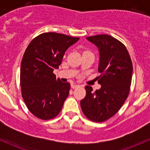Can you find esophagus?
<instances>
[{
	"instance_id": "1",
	"label": "esophagus",
	"mask_w": 150,
	"mask_h": 150,
	"mask_svg": "<svg viewBox=\"0 0 150 150\" xmlns=\"http://www.w3.org/2000/svg\"><path fill=\"white\" fill-rule=\"evenodd\" d=\"M78 86H79V85H78V84H72V85H71V87H72V88H75L78 87Z\"/></svg>"
}]
</instances>
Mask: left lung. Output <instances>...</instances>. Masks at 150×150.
Masks as SVG:
<instances>
[{
	"label": "left lung",
	"instance_id": "obj_1",
	"mask_svg": "<svg viewBox=\"0 0 150 150\" xmlns=\"http://www.w3.org/2000/svg\"><path fill=\"white\" fill-rule=\"evenodd\" d=\"M98 48L99 62L97 78L101 88L93 91L86 86V97L81 101L83 114L89 120L103 122L117 112L129 93L133 72L131 57L120 41L108 35L86 38Z\"/></svg>",
	"mask_w": 150,
	"mask_h": 150
}]
</instances>
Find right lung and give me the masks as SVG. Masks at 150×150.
<instances>
[{"instance_id": "1", "label": "right lung", "mask_w": 150, "mask_h": 150, "mask_svg": "<svg viewBox=\"0 0 150 150\" xmlns=\"http://www.w3.org/2000/svg\"><path fill=\"white\" fill-rule=\"evenodd\" d=\"M79 40L57 33L35 38L23 55L20 69L22 95L31 113L42 120L55 117L69 95L70 84L53 73L67 48Z\"/></svg>"}]
</instances>
